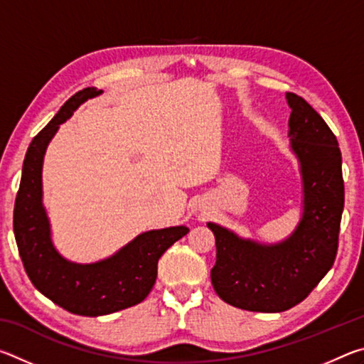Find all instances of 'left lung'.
<instances>
[{
    "label": "left lung",
    "mask_w": 364,
    "mask_h": 364,
    "mask_svg": "<svg viewBox=\"0 0 364 364\" xmlns=\"http://www.w3.org/2000/svg\"><path fill=\"white\" fill-rule=\"evenodd\" d=\"M291 149L300 164L304 212L278 244L239 237L217 223V263L210 271L221 300L247 311L279 313L300 304L334 264L343 212L342 154L336 134L304 97L286 93Z\"/></svg>",
    "instance_id": "obj_1"
}]
</instances>
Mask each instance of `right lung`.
Returning <instances> with one entry per match:
<instances>
[{
  "label": "right lung",
  "instance_id": "obj_1",
  "mask_svg": "<svg viewBox=\"0 0 364 364\" xmlns=\"http://www.w3.org/2000/svg\"><path fill=\"white\" fill-rule=\"evenodd\" d=\"M101 93L96 88L78 91L32 139L14 205V236L30 281L45 297L80 316L110 315L143 301L156 282L159 258L189 232L184 225L146 231L109 258L85 264L69 262L54 247L43 207V159L60 123Z\"/></svg>",
  "mask_w": 364,
  "mask_h": 364
}]
</instances>
